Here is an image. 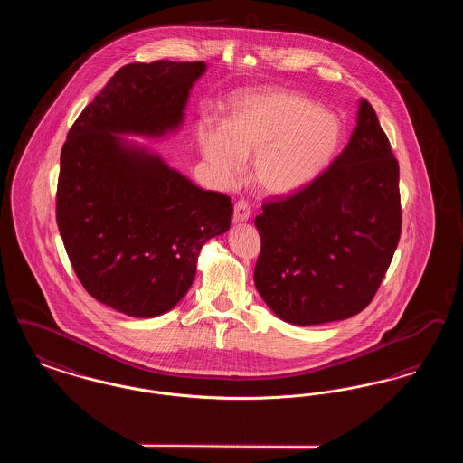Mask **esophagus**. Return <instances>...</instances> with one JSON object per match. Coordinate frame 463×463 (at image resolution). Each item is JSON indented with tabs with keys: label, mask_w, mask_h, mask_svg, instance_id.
<instances>
[{
	"label": "esophagus",
	"mask_w": 463,
	"mask_h": 463,
	"mask_svg": "<svg viewBox=\"0 0 463 463\" xmlns=\"http://www.w3.org/2000/svg\"><path fill=\"white\" fill-rule=\"evenodd\" d=\"M250 215H251V206L248 204V201L240 199V201L234 203V217H232V221L236 222V223H241V222L248 221Z\"/></svg>",
	"instance_id": "34e87169"
}]
</instances>
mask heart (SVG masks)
I'll list each match as a JSON object with an SVG mask.
<instances>
[{
    "label": "heart",
    "instance_id": "1",
    "mask_svg": "<svg viewBox=\"0 0 463 463\" xmlns=\"http://www.w3.org/2000/svg\"><path fill=\"white\" fill-rule=\"evenodd\" d=\"M344 140L342 119L302 93L262 90L242 95L229 123L198 128L201 153L222 184L240 180L251 159V180L267 196H289L323 175Z\"/></svg>",
    "mask_w": 463,
    "mask_h": 463
}]
</instances>
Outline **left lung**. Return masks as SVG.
Masks as SVG:
<instances>
[{"label":"left lung","instance_id":"obj_1","mask_svg":"<svg viewBox=\"0 0 463 463\" xmlns=\"http://www.w3.org/2000/svg\"><path fill=\"white\" fill-rule=\"evenodd\" d=\"M255 287L278 317L323 325L368 307L401 236L399 165L368 100L345 149L308 187L265 199Z\"/></svg>","mask_w":463,"mask_h":463}]
</instances>
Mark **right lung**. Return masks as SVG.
I'll list each match as a JSON object with an SVG mask.
<instances>
[{
    "mask_svg": "<svg viewBox=\"0 0 463 463\" xmlns=\"http://www.w3.org/2000/svg\"><path fill=\"white\" fill-rule=\"evenodd\" d=\"M204 62H135L78 116L61 153L57 225L90 295L133 317L175 307L199 250L231 227L232 203L114 133L161 137L184 118Z\"/></svg>",
    "mask_w": 463,
    "mask_h": 463,
    "instance_id": "add662e5",
    "label": "right lung"
}]
</instances>
